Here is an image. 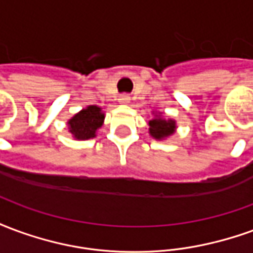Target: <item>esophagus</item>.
<instances>
[{
  "instance_id": "34e87169",
  "label": "esophagus",
  "mask_w": 253,
  "mask_h": 253,
  "mask_svg": "<svg viewBox=\"0 0 253 253\" xmlns=\"http://www.w3.org/2000/svg\"><path fill=\"white\" fill-rule=\"evenodd\" d=\"M119 103L122 105H127L130 103V96L128 94H122L121 97H119Z\"/></svg>"
}]
</instances>
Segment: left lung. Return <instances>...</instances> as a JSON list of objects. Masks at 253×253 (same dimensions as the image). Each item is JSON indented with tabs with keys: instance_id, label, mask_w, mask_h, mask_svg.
I'll return each mask as SVG.
<instances>
[{
	"instance_id": "obj_1",
	"label": "left lung",
	"mask_w": 253,
	"mask_h": 253,
	"mask_svg": "<svg viewBox=\"0 0 253 253\" xmlns=\"http://www.w3.org/2000/svg\"><path fill=\"white\" fill-rule=\"evenodd\" d=\"M149 135L156 141H164L170 135H173L177 130L175 119L164 118L163 112L153 111V118L148 122Z\"/></svg>"
}]
</instances>
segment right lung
<instances>
[{
  "label": "right lung",
  "instance_id": "right-lung-1",
  "mask_svg": "<svg viewBox=\"0 0 253 253\" xmlns=\"http://www.w3.org/2000/svg\"><path fill=\"white\" fill-rule=\"evenodd\" d=\"M105 114L99 105H88L67 121V128L76 141H88L97 135L104 123Z\"/></svg>",
  "mask_w": 253,
  "mask_h": 253
}]
</instances>
